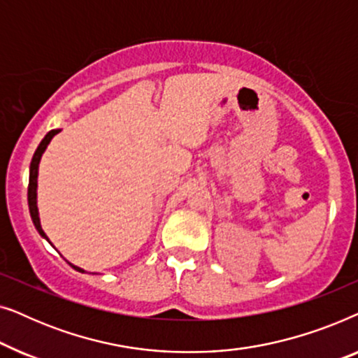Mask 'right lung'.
I'll return each mask as SVG.
<instances>
[{
	"mask_svg": "<svg viewBox=\"0 0 358 358\" xmlns=\"http://www.w3.org/2000/svg\"><path fill=\"white\" fill-rule=\"evenodd\" d=\"M58 131L60 130H50L48 134L43 136V140L41 141V145L37 146L36 153H34L32 156V161H31V169H29V187H27V202H29V212H31V218L34 222V227L37 228L38 234H41L42 238H47V234L43 233V229L41 227V218H38V208H37V176H38V163H41V158L43 155V151H45V148L48 146V143H50V140L55 136ZM70 266L73 268H76L78 272H86L83 271V268L73 266V264H70Z\"/></svg>",
	"mask_w": 358,
	"mask_h": 358,
	"instance_id": "right-lung-1",
	"label": "right lung"
}]
</instances>
